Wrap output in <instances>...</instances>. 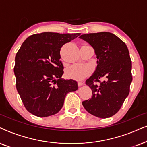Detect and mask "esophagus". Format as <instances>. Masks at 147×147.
Returning <instances> with one entry per match:
<instances>
[{"mask_svg": "<svg viewBox=\"0 0 147 147\" xmlns=\"http://www.w3.org/2000/svg\"><path fill=\"white\" fill-rule=\"evenodd\" d=\"M84 84H85V83H84L83 82H81V81H79V82H78V85H79V87H81V86L83 85Z\"/></svg>", "mask_w": 147, "mask_h": 147, "instance_id": "obj_1", "label": "esophagus"}]
</instances>
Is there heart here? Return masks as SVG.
I'll list each match as a JSON object with an SVG mask.
<instances>
[{"label":"heart","instance_id":"1","mask_svg":"<svg viewBox=\"0 0 147 147\" xmlns=\"http://www.w3.org/2000/svg\"><path fill=\"white\" fill-rule=\"evenodd\" d=\"M91 72L89 66L85 64H74L69 67L66 71V75L69 78L81 81L87 77Z\"/></svg>","mask_w":147,"mask_h":147}]
</instances>
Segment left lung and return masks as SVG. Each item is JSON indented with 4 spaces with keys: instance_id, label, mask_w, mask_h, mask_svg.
<instances>
[{
    "instance_id": "8db88e82",
    "label": "left lung",
    "mask_w": 147,
    "mask_h": 147,
    "mask_svg": "<svg viewBox=\"0 0 147 147\" xmlns=\"http://www.w3.org/2000/svg\"><path fill=\"white\" fill-rule=\"evenodd\" d=\"M79 38L93 47L97 58V67L85 83L93 95L82 103L93 116L109 118L119 111L130 92L132 77L128 49L109 32L83 34Z\"/></svg>"
}]
</instances>
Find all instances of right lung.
Returning <instances> with one entry per match:
<instances>
[{"label":"right lung","instance_id":"obj_1","mask_svg":"<svg viewBox=\"0 0 147 147\" xmlns=\"http://www.w3.org/2000/svg\"><path fill=\"white\" fill-rule=\"evenodd\" d=\"M79 36V33L44 32L23 42L15 56L14 73L17 90L29 112L38 117L56 114L67 93L78 89L75 80L61 78L64 66L60 51Z\"/></svg>","mask_w":147,"mask_h":147}]
</instances>
